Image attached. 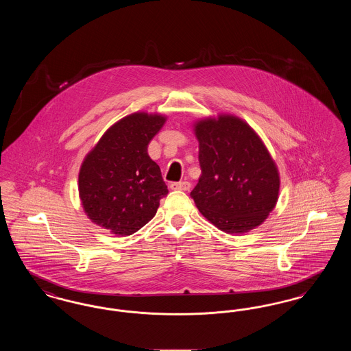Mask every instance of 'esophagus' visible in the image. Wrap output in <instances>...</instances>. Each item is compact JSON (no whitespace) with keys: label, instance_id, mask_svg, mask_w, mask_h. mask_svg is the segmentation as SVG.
Segmentation results:
<instances>
[{"label":"esophagus","instance_id":"esophagus-1","mask_svg":"<svg viewBox=\"0 0 351 351\" xmlns=\"http://www.w3.org/2000/svg\"><path fill=\"white\" fill-rule=\"evenodd\" d=\"M191 183L189 182H178L171 184V189H179V191H189Z\"/></svg>","mask_w":351,"mask_h":351}]
</instances>
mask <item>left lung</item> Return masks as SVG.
I'll list each match as a JSON object with an SVG mask.
<instances>
[{
	"label": "left lung",
	"mask_w": 351,
	"mask_h": 351,
	"mask_svg": "<svg viewBox=\"0 0 351 351\" xmlns=\"http://www.w3.org/2000/svg\"><path fill=\"white\" fill-rule=\"evenodd\" d=\"M193 132L201 175L191 196L201 215L223 233L262 225L279 199L280 176L261 136L233 114L197 119Z\"/></svg>",
	"instance_id": "8db88e82"
}]
</instances>
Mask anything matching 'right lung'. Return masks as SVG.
<instances>
[{"instance_id":"add662e5","label":"right lung","mask_w":351,"mask_h":351,"mask_svg":"<svg viewBox=\"0 0 351 351\" xmlns=\"http://www.w3.org/2000/svg\"><path fill=\"white\" fill-rule=\"evenodd\" d=\"M167 116L135 112L112 125L84 158L79 197L88 218L116 235H132L156 215L168 193L147 152Z\"/></svg>"}]
</instances>
